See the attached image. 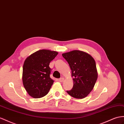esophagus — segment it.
<instances>
[{
	"instance_id": "1",
	"label": "esophagus",
	"mask_w": 124,
	"mask_h": 124,
	"mask_svg": "<svg viewBox=\"0 0 124 124\" xmlns=\"http://www.w3.org/2000/svg\"><path fill=\"white\" fill-rule=\"evenodd\" d=\"M64 78H61L59 79V81L60 82H63V81H64Z\"/></svg>"
}]
</instances>
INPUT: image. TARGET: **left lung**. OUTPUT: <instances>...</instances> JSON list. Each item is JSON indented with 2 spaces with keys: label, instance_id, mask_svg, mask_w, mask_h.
Wrapping results in <instances>:
<instances>
[{
  "label": "left lung",
  "instance_id": "1",
  "mask_svg": "<svg viewBox=\"0 0 124 124\" xmlns=\"http://www.w3.org/2000/svg\"><path fill=\"white\" fill-rule=\"evenodd\" d=\"M72 70L73 86L67 93L73 97L83 98L93 90L97 78L95 60L90 54L79 50L63 53Z\"/></svg>",
  "mask_w": 124,
  "mask_h": 124
}]
</instances>
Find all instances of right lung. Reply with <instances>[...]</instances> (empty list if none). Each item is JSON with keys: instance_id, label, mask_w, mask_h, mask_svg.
Here are the masks:
<instances>
[{"instance_id": "obj_1", "label": "right lung", "mask_w": 124, "mask_h": 124, "mask_svg": "<svg viewBox=\"0 0 124 124\" xmlns=\"http://www.w3.org/2000/svg\"><path fill=\"white\" fill-rule=\"evenodd\" d=\"M58 54L54 51L40 50L25 60L23 82L25 89L31 97L41 98L48 93L54 82L50 77L51 69L49 64Z\"/></svg>"}]
</instances>
